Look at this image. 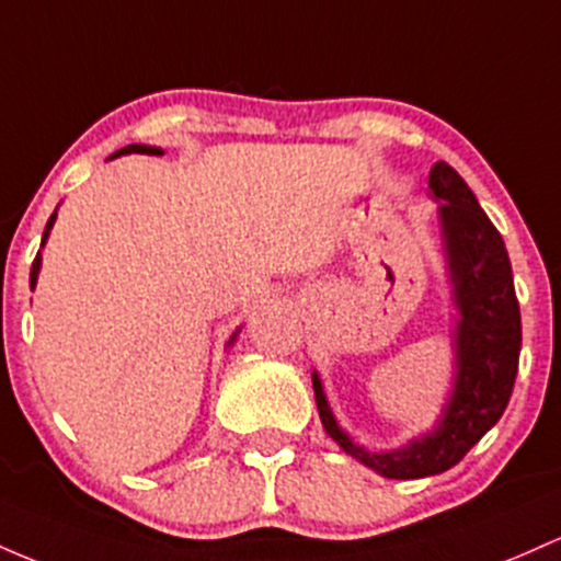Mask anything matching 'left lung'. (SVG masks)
<instances>
[{"instance_id": "obj_1", "label": "left lung", "mask_w": 561, "mask_h": 561, "mask_svg": "<svg viewBox=\"0 0 561 561\" xmlns=\"http://www.w3.org/2000/svg\"><path fill=\"white\" fill-rule=\"evenodd\" d=\"M430 196L437 201L439 241L456 307L453 389L434 430L394 450H365L339 426L323 381L312 370L323 430L347 456L387 480H421L456 467L503 416L519 365V301L501 232L450 163L432 167Z\"/></svg>"}]
</instances>
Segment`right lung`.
<instances>
[{
  "instance_id": "1",
  "label": "right lung",
  "mask_w": 561,
  "mask_h": 561,
  "mask_svg": "<svg viewBox=\"0 0 561 561\" xmlns=\"http://www.w3.org/2000/svg\"><path fill=\"white\" fill-rule=\"evenodd\" d=\"M129 153L163 156V150H161V148H156V145H140V142H135V145H127V148L116 150V153H113L111 159H118V156H129ZM55 219H58V209H55V211H53V217L47 219V228H44V236H42V249H44V243H47V238H49V230H53ZM39 270H42V251H39V254H36L34 264H31V288H36V278H39ZM238 333H241V329H236V333H232V336H230V342H228V347H232V344H236Z\"/></svg>"
}]
</instances>
